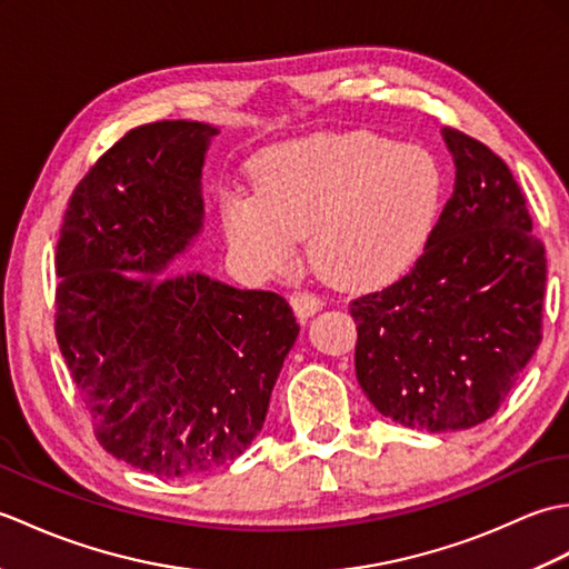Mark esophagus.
I'll return each mask as SVG.
<instances>
[{
    "label": "esophagus",
    "instance_id": "obj_1",
    "mask_svg": "<svg viewBox=\"0 0 569 569\" xmlns=\"http://www.w3.org/2000/svg\"><path fill=\"white\" fill-rule=\"evenodd\" d=\"M288 300H291V308L296 310V316L300 320H308L310 316H316V312L322 308V300L308 291H296Z\"/></svg>",
    "mask_w": 569,
    "mask_h": 569
}]
</instances>
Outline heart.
<instances>
[{
    "instance_id": "b5f03b06",
    "label": "heart",
    "mask_w": 569,
    "mask_h": 569,
    "mask_svg": "<svg viewBox=\"0 0 569 569\" xmlns=\"http://www.w3.org/2000/svg\"><path fill=\"white\" fill-rule=\"evenodd\" d=\"M257 192L222 200L229 244L263 273L283 271L298 239L347 288L393 281L418 261L442 210V171L432 153L373 131L281 143L253 163Z\"/></svg>"
}]
</instances>
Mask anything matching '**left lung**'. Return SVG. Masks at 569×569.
<instances>
[{"label": "left lung", "mask_w": 569, "mask_h": 569, "mask_svg": "<svg viewBox=\"0 0 569 569\" xmlns=\"http://www.w3.org/2000/svg\"><path fill=\"white\" fill-rule=\"evenodd\" d=\"M455 192L416 266L349 303L355 369L381 416L445 432L497 413L542 340L546 247L513 173L485 143L442 129Z\"/></svg>", "instance_id": "1"}]
</instances>
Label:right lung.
<instances>
[{
    "mask_svg": "<svg viewBox=\"0 0 569 569\" xmlns=\"http://www.w3.org/2000/svg\"><path fill=\"white\" fill-rule=\"evenodd\" d=\"M214 134L186 119L127 131L72 190L56 247V340L94 438L166 479L247 450L300 330L278 293L156 281L200 232Z\"/></svg>",
    "mask_w": 569,
    "mask_h": 569,
    "instance_id": "add662e5",
    "label": "right lung"
}]
</instances>
